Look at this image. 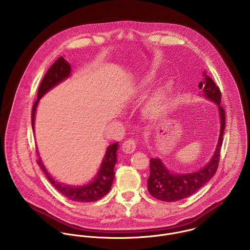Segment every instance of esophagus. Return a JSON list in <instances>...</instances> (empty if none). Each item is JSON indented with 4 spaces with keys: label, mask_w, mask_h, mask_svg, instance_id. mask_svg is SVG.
<instances>
[{
    "label": "esophagus",
    "mask_w": 250,
    "mask_h": 250,
    "mask_svg": "<svg viewBox=\"0 0 250 250\" xmlns=\"http://www.w3.org/2000/svg\"><path fill=\"white\" fill-rule=\"evenodd\" d=\"M137 147V142L135 140H127L122 145V150L127 153L131 154L136 150Z\"/></svg>",
    "instance_id": "esophagus-1"
}]
</instances>
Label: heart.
Masks as SVG:
<instances>
[{"instance_id": "b5f03b06", "label": "heart", "mask_w": 250, "mask_h": 250, "mask_svg": "<svg viewBox=\"0 0 250 250\" xmlns=\"http://www.w3.org/2000/svg\"><path fill=\"white\" fill-rule=\"evenodd\" d=\"M156 82V77L147 73L141 76L132 85V94L140 96ZM172 87L169 83L162 84L159 86L152 95L147 99L143 107V112L146 117L151 121H159L163 119L170 107Z\"/></svg>"}]
</instances>
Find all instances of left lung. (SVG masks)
Masks as SVG:
<instances>
[{
    "instance_id": "1",
    "label": "left lung",
    "mask_w": 250,
    "mask_h": 250,
    "mask_svg": "<svg viewBox=\"0 0 250 250\" xmlns=\"http://www.w3.org/2000/svg\"><path fill=\"white\" fill-rule=\"evenodd\" d=\"M203 77V82L199 83V88L202 90L200 96L216 104L219 111L220 132L215 151L211 159L205 166L188 173L173 172L165 166L161 159L157 157L151 158L147 189L152 197L160 201L176 202L191 196L203 187L216 172L225 129V110L220 105L221 93L219 88L206 72H204Z\"/></svg>"
}]
</instances>
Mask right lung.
I'll list each match as a JSON object with an SVG mask.
<instances>
[{
	"instance_id": "right-lung-1",
	"label": "right lung",
	"mask_w": 250,
	"mask_h": 250,
	"mask_svg": "<svg viewBox=\"0 0 250 250\" xmlns=\"http://www.w3.org/2000/svg\"><path fill=\"white\" fill-rule=\"evenodd\" d=\"M72 68L70 63L65 60L63 57L58 58L55 63L48 69L44 78L42 79L39 91H38V99L34 104L32 109V128L33 132H35V115L38 104L40 100L52 88L66 81L71 76ZM117 150H118V143H114L107 146L105 154L103 158L102 164L98 169L95 177L87 184L75 186V185H65L59 181H57L46 169L43 165L41 157L38 160V165L41 167L42 171L44 172L46 178L49 182L65 197L75 202L82 203H90L95 202L103 198L104 195L108 193L111 188L113 179H114V166L117 162Z\"/></svg>"
}]
</instances>
